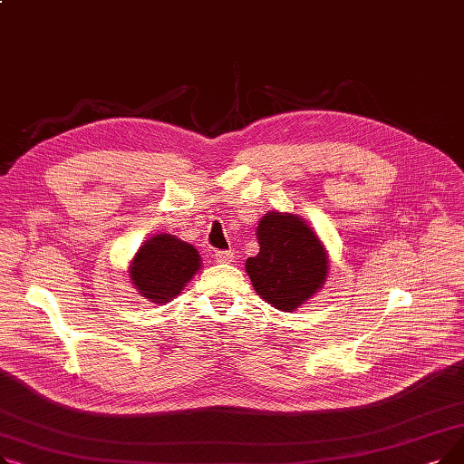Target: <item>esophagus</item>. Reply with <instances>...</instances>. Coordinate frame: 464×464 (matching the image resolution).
<instances>
[{"label": "esophagus", "instance_id": "obj_1", "mask_svg": "<svg viewBox=\"0 0 464 464\" xmlns=\"http://www.w3.org/2000/svg\"><path fill=\"white\" fill-rule=\"evenodd\" d=\"M235 257V254L231 250H219L214 254V259L216 263H231Z\"/></svg>", "mask_w": 464, "mask_h": 464}]
</instances>
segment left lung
<instances>
[{"instance_id": "1", "label": "left lung", "mask_w": 464, "mask_h": 464, "mask_svg": "<svg viewBox=\"0 0 464 464\" xmlns=\"http://www.w3.org/2000/svg\"><path fill=\"white\" fill-rule=\"evenodd\" d=\"M259 254L246 259L257 295L282 312H295L324 287L329 254L304 218L266 212L256 229Z\"/></svg>"}]
</instances>
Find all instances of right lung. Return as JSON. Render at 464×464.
Instances as JSON below:
<instances>
[{"label": "right lung", "instance_id": "obj_1", "mask_svg": "<svg viewBox=\"0 0 464 464\" xmlns=\"http://www.w3.org/2000/svg\"><path fill=\"white\" fill-rule=\"evenodd\" d=\"M199 269L201 256L189 242L175 235L160 233L139 246L128 273L140 297L165 304L182 294Z\"/></svg>", "mask_w": 464, "mask_h": 464}]
</instances>
